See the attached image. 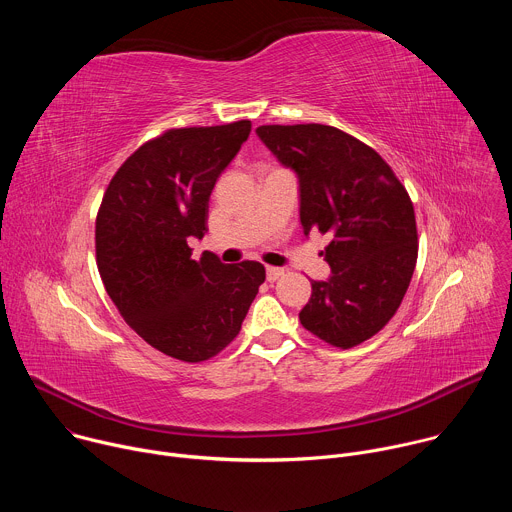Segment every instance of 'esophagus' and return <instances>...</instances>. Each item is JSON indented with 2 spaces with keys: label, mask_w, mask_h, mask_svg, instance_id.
Here are the masks:
<instances>
[{
  "label": "esophagus",
  "mask_w": 512,
  "mask_h": 512,
  "mask_svg": "<svg viewBox=\"0 0 512 512\" xmlns=\"http://www.w3.org/2000/svg\"><path fill=\"white\" fill-rule=\"evenodd\" d=\"M283 275V269L281 267H267V279L269 281H275V279H279Z\"/></svg>",
  "instance_id": "1"
}]
</instances>
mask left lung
I'll use <instances>...</instances> for the list:
<instances>
[{"instance_id": "8db88e82", "label": "left lung", "mask_w": 512, "mask_h": 512, "mask_svg": "<svg viewBox=\"0 0 512 512\" xmlns=\"http://www.w3.org/2000/svg\"><path fill=\"white\" fill-rule=\"evenodd\" d=\"M257 135L300 178L304 233L332 241L328 281H312L300 322L336 348L383 330L399 310L417 263L413 202L391 166L350 133L322 125H261Z\"/></svg>"}]
</instances>
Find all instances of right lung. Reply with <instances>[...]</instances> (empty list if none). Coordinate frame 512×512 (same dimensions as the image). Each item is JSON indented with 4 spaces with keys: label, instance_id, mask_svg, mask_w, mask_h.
<instances>
[{
    "label": "right lung",
    "instance_id": "add662e5",
    "mask_svg": "<svg viewBox=\"0 0 512 512\" xmlns=\"http://www.w3.org/2000/svg\"><path fill=\"white\" fill-rule=\"evenodd\" d=\"M251 133V121L166 129L111 178L95 221L97 267L131 330L182 362L225 350L265 281L257 261L192 257L208 231L210 192Z\"/></svg>",
    "mask_w": 512,
    "mask_h": 512
}]
</instances>
